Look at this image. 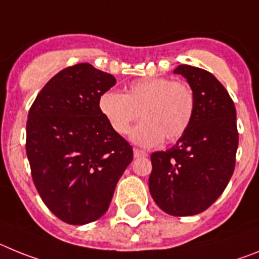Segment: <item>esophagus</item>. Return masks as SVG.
<instances>
[{
	"mask_svg": "<svg viewBox=\"0 0 259 259\" xmlns=\"http://www.w3.org/2000/svg\"><path fill=\"white\" fill-rule=\"evenodd\" d=\"M142 156H147V152L143 151V150L134 148V157H142Z\"/></svg>",
	"mask_w": 259,
	"mask_h": 259,
	"instance_id": "34e87169",
	"label": "esophagus"
}]
</instances>
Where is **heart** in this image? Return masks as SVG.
<instances>
[{
  "mask_svg": "<svg viewBox=\"0 0 259 259\" xmlns=\"http://www.w3.org/2000/svg\"><path fill=\"white\" fill-rule=\"evenodd\" d=\"M98 107L121 136L130 132L141 114L143 121L133 129L130 138L139 146L154 147L164 138L173 142L184 136L194 116L195 95L186 82L155 76L129 83L123 95L112 90L103 92Z\"/></svg>",
  "mask_w": 259,
  "mask_h": 259,
  "instance_id": "obj_1",
  "label": "heart"
}]
</instances>
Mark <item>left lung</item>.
I'll return each instance as SVG.
<instances>
[{
	"mask_svg": "<svg viewBox=\"0 0 259 259\" xmlns=\"http://www.w3.org/2000/svg\"><path fill=\"white\" fill-rule=\"evenodd\" d=\"M173 73L181 74L194 91V116L176 145L151 155L148 188L164 212L190 217L207 210L232 177L238 146L236 108L208 71L180 65Z\"/></svg>",
	"mask_w": 259,
	"mask_h": 259,
	"instance_id": "1",
	"label": "left lung"
}]
</instances>
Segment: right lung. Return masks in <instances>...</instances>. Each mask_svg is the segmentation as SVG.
<instances>
[{"label": "right lung", "instance_id": "obj_1", "mask_svg": "<svg viewBox=\"0 0 259 259\" xmlns=\"http://www.w3.org/2000/svg\"><path fill=\"white\" fill-rule=\"evenodd\" d=\"M112 74L78 64L56 74L28 112L26 152L42 202L58 219L82 226L107 212L133 160V148L99 112Z\"/></svg>", "mask_w": 259, "mask_h": 259}]
</instances>
